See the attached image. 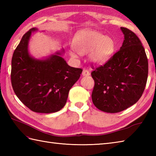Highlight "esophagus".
<instances>
[{
  "mask_svg": "<svg viewBox=\"0 0 156 156\" xmlns=\"http://www.w3.org/2000/svg\"><path fill=\"white\" fill-rule=\"evenodd\" d=\"M90 72L88 69H84L83 72H82V76H90Z\"/></svg>",
  "mask_w": 156,
  "mask_h": 156,
  "instance_id": "esophagus-1",
  "label": "esophagus"
}]
</instances>
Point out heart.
I'll use <instances>...</instances> for the list:
<instances>
[{"label": "heart", "mask_w": 156, "mask_h": 156, "mask_svg": "<svg viewBox=\"0 0 156 156\" xmlns=\"http://www.w3.org/2000/svg\"><path fill=\"white\" fill-rule=\"evenodd\" d=\"M74 50L69 51L72 58H78V54L89 53L88 59L92 64L102 65L114 54L116 43L113 39L95 31H82L75 36L73 42Z\"/></svg>", "instance_id": "obj_1"}]
</instances>
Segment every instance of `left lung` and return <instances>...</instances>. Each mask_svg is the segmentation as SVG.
Here are the masks:
<instances>
[{"instance_id": "8db88e82", "label": "left lung", "mask_w": 156, "mask_h": 156, "mask_svg": "<svg viewBox=\"0 0 156 156\" xmlns=\"http://www.w3.org/2000/svg\"><path fill=\"white\" fill-rule=\"evenodd\" d=\"M124 40L120 50L91 73L94 80L92 100L97 108L110 113L124 111L141 98L146 85L148 62L140 39L121 27Z\"/></svg>"}]
</instances>
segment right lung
Here are the masks:
<instances>
[{
	"label": "right lung",
	"instance_id": "1",
	"mask_svg": "<svg viewBox=\"0 0 156 156\" xmlns=\"http://www.w3.org/2000/svg\"><path fill=\"white\" fill-rule=\"evenodd\" d=\"M31 29L23 36L13 53L11 83L16 97L30 110L52 113L64 107L69 91L80 78L82 69L69 66L62 58L64 49L47 57L35 58L30 54L29 42Z\"/></svg>",
	"mask_w": 156,
	"mask_h": 156
}]
</instances>
